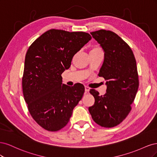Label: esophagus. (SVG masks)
Returning a JSON list of instances; mask_svg holds the SVG:
<instances>
[{
  "label": "esophagus",
  "mask_w": 157,
  "mask_h": 157,
  "mask_svg": "<svg viewBox=\"0 0 157 157\" xmlns=\"http://www.w3.org/2000/svg\"><path fill=\"white\" fill-rule=\"evenodd\" d=\"M90 91V88L88 86H85V92H88Z\"/></svg>",
  "instance_id": "34e87169"
}]
</instances>
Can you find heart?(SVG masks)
Instances as JSON below:
<instances>
[{"instance_id": "1", "label": "heart", "mask_w": 157, "mask_h": 157, "mask_svg": "<svg viewBox=\"0 0 157 157\" xmlns=\"http://www.w3.org/2000/svg\"><path fill=\"white\" fill-rule=\"evenodd\" d=\"M101 50V48H99V47H98V46H94V47H92L91 49H90V52H93L98 51V50Z\"/></svg>"}]
</instances>
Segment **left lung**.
I'll list each match as a JSON object with an SVG mask.
<instances>
[{
  "label": "left lung",
  "mask_w": 157,
  "mask_h": 157,
  "mask_svg": "<svg viewBox=\"0 0 157 157\" xmlns=\"http://www.w3.org/2000/svg\"><path fill=\"white\" fill-rule=\"evenodd\" d=\"M90 34L105 52L98 76L107 80V90L99 96L96 90H90L95 102L88 110L98 125L112 128L124 121L132 109L139 87L136 61L130 47L116 33L101 29Z\"/></svg>",
  "instance_id": "8db88e82"
}]
</instances>
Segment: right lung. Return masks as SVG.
<instances>
[{
	"instance_id": "add662e5",
	"label": "right lung",
	"mask_w": 157,
	"mask_h": 157,
	"mask_svg": "<svg viewBox=\"0 0 157 157\" xmlns=\"http://www.w3.org/2000/svg\"><path fill=\"white\" fill-rule=\"evenodd\" d=\"M92 36L85 32L52 29L33 42L25 59L22 89L33 119L44 129L56 132L67 124L75 107L82 99L84 86L62 84L75 54Z\"/></svg>"
}]
</instances>
